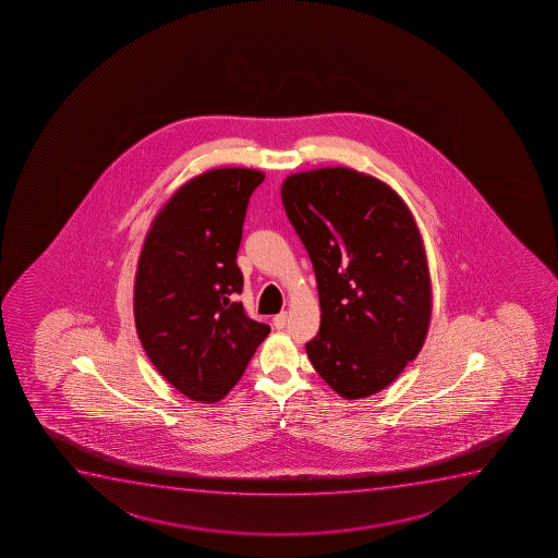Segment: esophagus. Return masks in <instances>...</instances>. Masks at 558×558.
Here are the masks:
<instances>
[{
  "instance_id": "34e87169",
  "label": "esophagus",
  "mask_w": 558,
  "mask_h": 558,
  "mask_svg": "<svg viewBox=\"0 0 558 558\" xmlns=\"http://www.w3.org/2000/svg\"><path fill=\"white\" fill-rule=\"evenodd\" d=\"M272 323H275L276 328L286 327V323H288V314H286V312H282V314L275 315V319H272Z\"/></svg>"
}]
</instances>
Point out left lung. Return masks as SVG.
<instances>
[{"label": "left lung", "instance_id": "8db88e82", "mask_svg": "<svg viewBox=\"0 0 558 558\" xmlns=\"http://www.w3.org/2000/svg\"><path fill=\"white\" fill-rule=\"evenodd\" d=\"M282 202L317 280L312 366L345 400L380 392L416 359L432 317L426 250L411 210L388 184L351 168L289 175Z\"/></svg>", "mask_w": 558, "mask_h": 558}]
</instances>
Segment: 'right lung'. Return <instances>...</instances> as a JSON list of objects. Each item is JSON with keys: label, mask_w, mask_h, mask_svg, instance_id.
<instances>
[{"label": "right lung", "mask_w": 558, "mask_h": 558, "mask_svg": "<svg viewBox=\"0 0 558 558\" xmlns=\"http://www.w3.org/2000/svg\"><path fill=\"white\" fill-rule=\"evenodd\" d=\"M262 171L218 168L184 183L147 231L134 282L145 353L171 387L217 403L241 379L269 325L250 319L236 250Z\"/></svg>", "instance_id": "obj_1"}]
</instances>
